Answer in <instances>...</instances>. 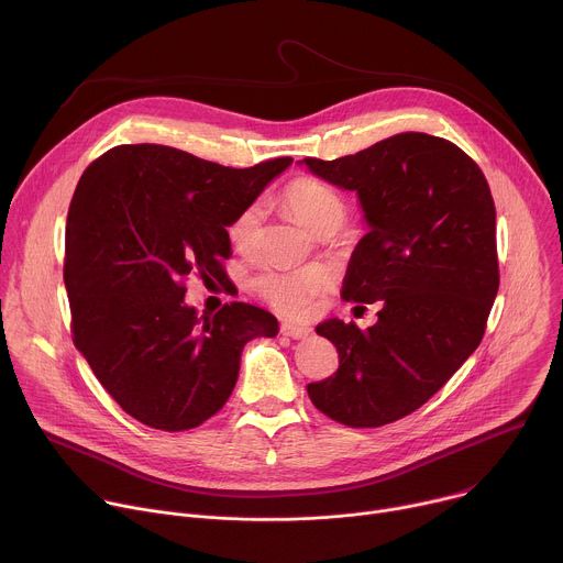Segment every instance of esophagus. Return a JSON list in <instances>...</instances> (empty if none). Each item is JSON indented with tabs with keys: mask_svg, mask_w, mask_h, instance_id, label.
Returning a JSON list of instances; mask_svg holds the SVG:
<instances>
[{
	"mask_svg": "<svg viewBox=\"0 0 563 563\" xmlns=\"http://www.w3.org/2000/svg\"><path fill=\"white\" fill-rule=\"evenodd\" d=\"M310 328L308 325H301V323H295V321H284L282 323V334L286 336H292V340H306V336H310Z\"/></svg>",
	"mask_w": 563,
	"mask_h": 563,
	"instance_id": "esophagus-1",
	"label": "esophagus"
}]
</instances>
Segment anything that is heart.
<instances>
[{"instance_id":"obj_1","label":"heart","mask_w":563,"mask_h":563,"mask_svg":"<svg viewBox=\"0 0 563 563\" xmlns=\"http://www.w3.org/2000/svg\"><path fill=\"white\" fill-rule=\"evenodd\" d=\"M286 201L295 219L310 233L332 223L340 229L346 217L342 197L330 186L312 177H299L286 188ZM262 208L260 203H249L229 223V240L238 251H251L257 242ZM330 277L323 268L303 271H268L257 277V292L275 306L279 312L290 317H301L310 310L314 297L328 286Z\"/></svg>"}]
</instances>
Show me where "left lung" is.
I'll list each match as a JSON object with an SVG mask.
<instances>
[{
    "mask_svg": "<svg viewBox=\"0 0 563 563\" xmlns=\"http://www.w3.org/2000/svg\"><path fill=\"white\" fill-rule=\"evenodd\" d=\"M299 164L357 192L368 233L351 255L342 292L382 301L368 330L342 319L317 325L336 346L340 368L308 384V397L351 428L397 421L451 379L484 336L499 288L488 181L462 148L426 133Z\"/></svg>",
    "mask_w": 563,
    "mask_h": 563,
    "instance_id": "8db88e82",
    "label": "left lung"
}]
</instances>
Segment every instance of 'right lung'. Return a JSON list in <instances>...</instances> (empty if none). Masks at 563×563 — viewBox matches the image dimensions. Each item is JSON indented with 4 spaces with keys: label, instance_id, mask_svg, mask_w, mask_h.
<instances>
[{
    "label": "right lung",
    "instance_id": "right-lung-1",
    "mask_svg": "<svg viewBox=\"0 0 563 563\" xmlns=\"http://www.w3.org/2000/svg\"><path fill=\"white\" fill-rule=\"evenodd\" d=\"M290 164L229 168L124 144L84 170L66 219L75 346L137 421L166 432L203 423L231 397L244 346L279 332L268 310L242 301L199 314L181 279L223 275L229 223Z\"/></svg>",
    "mask_w": 563,
    "mask_h": 563
}]
</instances>
